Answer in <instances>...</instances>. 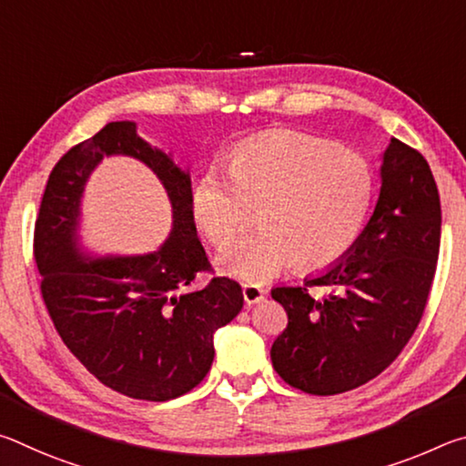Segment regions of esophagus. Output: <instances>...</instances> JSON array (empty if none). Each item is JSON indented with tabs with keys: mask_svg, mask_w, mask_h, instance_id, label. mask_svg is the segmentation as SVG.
I'll list each match as a JSON object with an SVG mask.
<instances>
[{
	"mask_svg": "<svg viewBox=\"0 0 466 466\" xmlns=\"http://www.w3.org/2000/svg\"><path fill=\"white\" fill-rule=\"evenodd\" d=\"M242 296H244V302H247L248 306L250 304H258L265 298V289L258 288V286H250V283H247V286H242Z\"/></svg>",
	"mask_w": 466,
	"mask_h": 466,
	"instance_id": "esophagus-1",
	"label": "esophagus"
}]
</instances>
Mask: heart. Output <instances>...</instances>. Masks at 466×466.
Returning a JSON list of instances; mask_svg holds the SVG:
<instances>
[{
  "label": "heart",
  "mask_w": 466,
  "mask_h": 466,
  "mask_svg": "<svg viewBox=\"0 0 466 466\" xmlns=\"http://www.w3.org/2000/svg\"><path fill=\"white\" fill-rule=\"evenodd\" d=\"M228 175L208 170L195 180V224L222 244L250 222L261 228L218 252L219 273L265 283L296 265L314 271L337 263L364 230L374 195L372 167L356 149L299 131L247 139L228 156Z\"/></svg>",
  "instance_id": "heart-1"
}]
</instances>
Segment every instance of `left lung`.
I'll return each mask as SVG.
<instances>
[{"label": "left lung", "mask_w": 466, "mask_h": 466, "mask_svg": "<svg viewBox=\"0 0 466 466\" xmlns=\"http://www.w3.org/2000/svg\"><path fill=\"white\" fill-rule=\"evenodd\" d=\"M380 195L351 250L302 286L271 289L288 312L275 339V372L309 394H339L389 368L415 333L440 252L441 209L430 164L390 139ZM310 285L329 294L310 297Z\"/></svg>", "instance_id": "1"}]
</instances>
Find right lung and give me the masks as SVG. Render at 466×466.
<instances>
[{
  "label": "right lung",
  "mask_w": 466,
  "mask_h": 466,
  "mask_svg": "<svg viewBox=\"0 0 466 466\" xmlns=\"http://www.w3.org/2000/svg\"><path fill=\"white\" fill-rule=\"evenodd\" d=\"M108 155L144 161L169 195L173 228L154 253L90 258L81 247L83 188ZM191 193L188 170L141 139L133 121L108 123L74 146L46 180L35 226L46 310L86 370L131 399L160 403L195 389L214 361V333L242 310L234 279L214 278L191 289L197 273L209 267Z\"/></svg>",
  "instance_id": "add662e5"
}]
</instances>
